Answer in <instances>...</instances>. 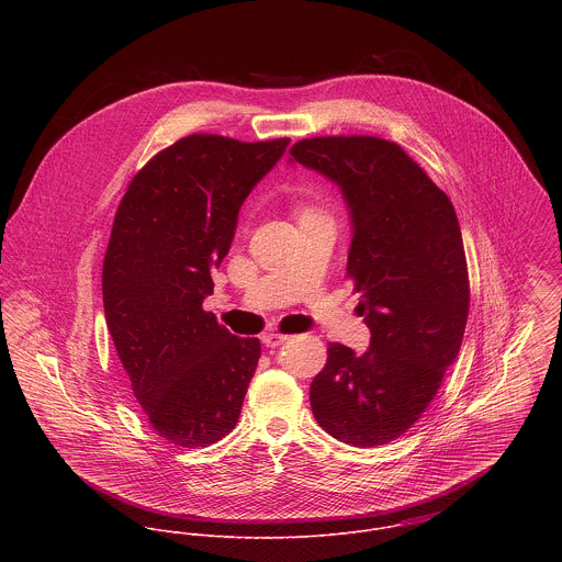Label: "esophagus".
Segmentation results:
<instances>
[{"instance_id":"obj_1","label":"esophagus","mask_w":562,"mask_h":562,"mask_svg":"<svg viewBox=\"0 0 562 562\" xmlns=\"http://www.w3.org/2000/svg\"><path fill=\"white\" fill-rule=\"evenodd\" d=\"M261 341L268 346V348H274V346H281L283 341H288V335H281V333H266L261 337Z\"/></svg>"}]
</instances>
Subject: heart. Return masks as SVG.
I'll use <instances>...</instances> for the list:
<instances>
[{"instance_id":"1","label":"heart","mask_w":562,"mask_h":562,"mask_svg":"<svg viewBox=\"0 0 562 562\" xmlns=\"http://www.w3.org/2000/svg\"><path fill=\"white\" fill-rule=\"evenodd\" d=\"M312 212H314V210H312V207H307V205H301V207H299V214H301V216H305V214H312Z\"/></svg>"}]
</instances>
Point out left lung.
<instances>
[{
  "instance_id": "8db88e82",
  "label": "left lung",
  "mask_w": 562,
  "mask_h": 562,
  "mask_svg": "<svg viewBox=\"0 0 562 562\" xmlns=\"http://www.w3.org/2000/svg\"><path fill=\"white\" fill-rule=\"evenodd\" d=\"M290 156L341 188L352 221L346 277L372 333L363 355L328 344L310 387L314 417L344 443H390L422 417L461 350L470 277L457 212L392 140L318 136Z\"/></svg>"
}]
</instances>
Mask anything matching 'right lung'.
I'll return each mask as SVG.
<instances>
[{"label":"right lung","mask_w":562,"mask_h":562,"mask_svg":"<svg viewBox=\"0 0 562 562\" xmlns=\"http://www.w3.org/2000/svg\"><path fill=\"white\" fill-rule=\"evenodd\" d=\"M288 143L186 136L134 175L116 210L105 322L149 424L179 448L212 446L238 424L261 344L232 335L203 301L244 199Z\"/></svg>","instance_id":"obj_1"}]
</instances>
